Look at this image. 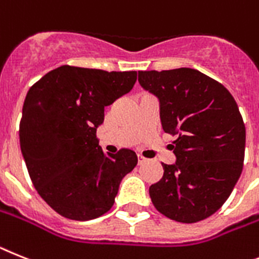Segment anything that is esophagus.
<instances>
[{"mask_svg":"<svg viewBox=\"0 0 259 259\" xmlns=\"http://www.w3.org/2000/svg\"><path fill=\"white\" fill-rule=\"evenodd\" d=\"M145 162H147V158H145L143 155H138V163H140V164H142V163H145Z\"/></svg>","mask_w":259,"mask_h":259,"instance_id":"1","label":"esophagus"}]
</instances>
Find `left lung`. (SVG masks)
<instances>
[{"label":"left lung","instance_id":"8db88e82","mask_svg":"<svg viewBox=\"0 0 259 259\" xmlns=\"http://www.w3.org/2000/svg\"><path fill=\"white\" fill-rule=\"evenodd\" d=\"M138 81L159 99L160 122L174 141L175 164L149 193L158 212L184 224L223 207L244 167L245 123L221 82L192 68L138 71Z\"/></svg>","mask_w":259,"mask_h":259}]
</instances>
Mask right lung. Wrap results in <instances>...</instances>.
Segmentation results:
<instances>
[{"label":"right lung","instance_id":"add662e5","mask_svg":"<svg viewBox=\"0 0 259 259\" xmlns=\"http://www.w3.org/2000/svg\"><path fill=\"white\" fill-rule=\"evenodd\" d=\"M136 71L62 66L29 89L19 143L30 179L60 216L88 221L106 213L122 178L137 166L133 150L104 154L96 137L104 108L133 88Z\"/></svg>","mask_w":259,"mask_h":259}]
</instances>
